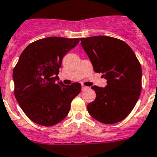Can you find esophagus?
I'll list each match as a JSON object with an SVG mask.
<instances>
[{
    "label": "esophagus",
    "instance_id": "34e87169",
    "mask_svg": "<svg viewBox=\"0 0 157 157\" xmlns=\"http://www.w3.org/2000/svg\"><path fill=\"white\" fill-rule=\"evenodd\" d=\"M88 86H84V85H82V90H86L88 89Z\"/></svg>",
    "mask_w": 157,
    "mask_h": 157
}]
</instances>
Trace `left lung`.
I'll return each mask as SVG.
<instances>
[{"mask_svg":"<svg viewBox=\"0 0 157 157\" xmlns=\"http://www.w3.org/2000/svg\"><path fill=\"white\" fill-rule=\"evenodd\" d=\"M95 72L103 74L105 87L93 86L96 99L87 105L90 115L99 122L113 124L125 119L141 91L142 69L130 47L107 36L80 38Z\"/></svg>","mask_w":157,"mask_h":157,"instance_id":"obj_1","label":"left lung"}]
</instances>
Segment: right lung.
I'll use <instances>...</instances> for the list:
<instances>
[{"mask_svg": "<svg viewBox=\"0 0 157 157\" xmlns=\"http://www.w3.org/2000/svg\"><path fill=\"white\" fill-rule=\"evenodd\" d=\"M79 41V38L50 36L30 44L21 53L13 71L14 94L33 122L51 127L67 116L81 85H64L57 75L63 57Z\"/></svg>", "mask_w": 157, "mask_h": 157, "instance_id": "right-lung-1", "label": "right lung"}]
</instances>
